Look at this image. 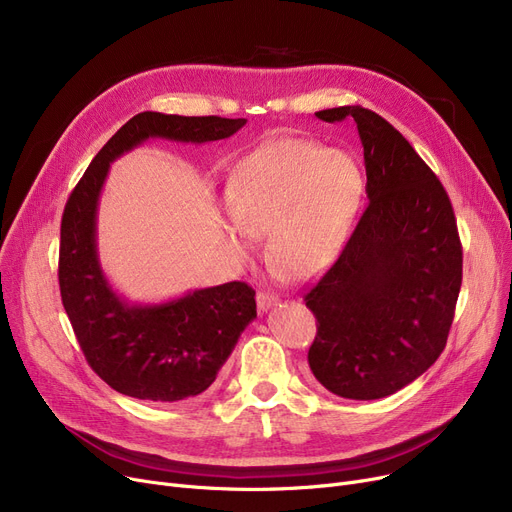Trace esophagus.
Returning a JSON list of instances; mask_svg holds the SVG:
<instances>
[{
  "label": "esophagus",
  "instance_id": "esophagus-1",
  "mask_svg": "<svg viewBox=\"0 0 512 512\" xmlns=\"http://www.w3.org/2000/svg\"><path fill=\"white\" fill-rule=\"evenodd\" d=\"M278 303V294L270 292V290H259L257 292V307L261 313H265L272 305Z\"/></svg>",
  "mask_w": 512,
  "mask_h": 512
}]
</instances>
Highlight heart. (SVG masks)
I'll return each mask as SVG.
<instances>
[{
  "label": "heart",
  "mask_w": 512,
  "mask_h": 512,
  "mask_svg": "<svg viewBox=\"0 0 512 512\" xmlns=\"http://www.w3.org/2000/svg\"><path fill=\"white\" fill-rule=\"evenodd\" d=\"M363 197L365 174L353 155L305 139H280L255 149L230 172V215L220 230L238 261H249L255 236L267 232L276 270L309 278L336 259Z\"/></svg>",
  "instance_id": "1"
}]
</instances>
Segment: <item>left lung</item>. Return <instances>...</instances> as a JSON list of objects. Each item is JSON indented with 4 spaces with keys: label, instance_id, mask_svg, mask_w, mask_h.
<instances>
[{
    "label": "left lung",
    "instance_id": "1",
    "mask_svg": "<svg viewBox=\"0 0 512 512\" xmlns=\"http://www.w3.org/2000/svg\"><path fill=\"white\" fill-rule=\"evenodd\" d=\"M357 124L369 205L305 303L317 319L315 380L336 396L384 398L415 382L446 346L463 249L444 186L411 143L361 105L315 114Z\"/></svg>",
    "mask_w": 512,
    "mask_h": 512
}]
</instances>
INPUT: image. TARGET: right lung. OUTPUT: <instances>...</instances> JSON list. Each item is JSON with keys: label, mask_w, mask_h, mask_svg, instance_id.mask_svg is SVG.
<instances>
[{"label": "right lung", "mask_w": 512, "mask_h": 512, "mask_svg": "<svg viewBox=\"0 0 512 512\" xmlns=\"http://www.w3.org/2000/svg\"><path fill=\"white\" fill-rule=\"evenodd\" d=\"M245 124V118L137 114L93 157L66 203L62 303L89 365L120 394L153 402L199 396L257 317V305L255 290L245 282L197 288L161 303H130L118 294L97 253V207L107 172L149 139L203 145L228 139Z\"/></svg>", "instance_id": "1"}]
</instances>
